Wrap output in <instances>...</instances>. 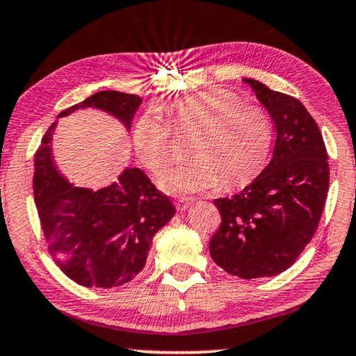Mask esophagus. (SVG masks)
Instances as JSON below:
<instances>
[{"label":"esophagus","instance_id":"obj_1","mask_svg":"<svg viewBox=\"0 0 356 356\" xmlns=\"http://www.w3.org/2000/svg\"><path fill=\"white\" fill-rule=\"evenodd\" d=\"M192 203H193V198H179L176 202V207L179 211H185V209H187Z\"/></svg>","mask_w":356,"mask_h":356}]
</instances>
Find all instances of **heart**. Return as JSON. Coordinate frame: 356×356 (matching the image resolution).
I'll use <instances>...</instances> for the list:
<instances>
[{"mask_svg": "<svg viewBox=\"0 0 356 356\" xmlns=\"http://www.w3.org/2000/svg\"><path fill=\"white\" fill-rule=\"evenodd\" d=\"M176 134L193 132L187 156L168 169L159 187L174 195L200 193L243 184L261 168L271 147V121L258 106L242 104L232 93L208 90L174 102L168 108ZM132 143L142 166L161 174L172 158L171 130L156 113L147 111L134 122Z\"/></svg>", "mask_w": 356, "mask_h": 356, "instance_id": "b5f03b06", "label": "heart"}]
</instances>
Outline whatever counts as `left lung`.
<instances>
[{"label":"left lung","instance_id":"left-lung-1","mask_svg":"<svg viewBox=\"0 0 356 356\" xmlns=\"http://www.w3.org/2000/svg\"><path fill=\"white\" fill-rule=\"evenodd\" d=\"M274 126L273 158L242 192L214 200L221 226L209 254L242 279L273 277L289 269L312 242L329 188L327 152L318 124L290 95L243 79Z\"/></svg>","mask_w":356,"mask_h":356}]
</instances>
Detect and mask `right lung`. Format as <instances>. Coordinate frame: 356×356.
Wrapping results in <instances>:
<instances>
[{
  "instance_id": "add662e5",
  "label": "right lung",
  "mask_w": 356,
  "mask_h": 356,
  "mask_svg": "<svg viewBox=\"0 0 356 356\" xmlns=\"http://www.w3.org/2000/svg\"><path fill=\"white\" fill-rule=\"evenodd\" d=\"M142 98L106 90L64 109L58 118L95 108L130 129ZM48 129L33 159V197L48 252L69 279L83 287L111 289L145 268L154 234L171 221L176 208L143 171L127 168L116 182L99 190L76 187L58 171Z\"/></svg>"
}]
</instances>
